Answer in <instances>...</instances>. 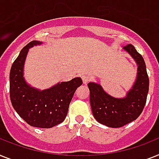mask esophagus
I'll list each match as a JSON object with an SVG mask.
<instances>
[{"instance_id": "esophagus-1", "label": "esophagus", "mask_w": 159, "mask_h": 159, "mask_svg": "<svg viewBox=\"0 0 159 159\" xmlns=\"http://www.w3.org/2000/svg\"><path fill=\"white\" fill-rule=\"evenodd\" d=\"M82 82H83L84 84H86L89 82V77L86 75H82Z\"/></svg>"}]
</instances>
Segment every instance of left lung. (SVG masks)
Returning <instances> with one entry per match:
<instances>
[{
  "label": "left lung",
  "instance_id": "left-lung-1",
  "mask_svg": "<svg viewBox=\"0 0 159 159\" xmlns=\"http://www.w3.org/2000/svg\"><path fill=\"white\" fill-rule=\"evenodd\" d=\"M138 64V74L133 87L125 98L117 99L108 95L99 84L90 82L92 113L101 124L109 127H122L135 120L142 113L149 91V77L142 55L131 44L123 47Z\"/></svg>",
  "mask_w": 159,
  "mask_h": 159
}]
</instances>
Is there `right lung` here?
Here are the masks:
<instances>
[{"mask_svg":"<svg viewBox=\"0 0 159 159\" xmlns=\"http://www.w3.org/2000/svg\"><path fill=\"white\" fill-rule=\"evenodd\" d=\"M40 44L42 42L38 41L29 42L13 63L10 73V96L15 110L28 124L50 128L65 119L69 104L82 81L75 77L42 91L26 83L23 74L26 55L30 47Z\"/></svg>","mask_w":159,"mask_h":159,"instance_id":"add662e5","label":"right lung"}]
</instances>
